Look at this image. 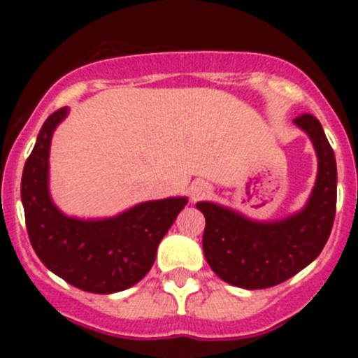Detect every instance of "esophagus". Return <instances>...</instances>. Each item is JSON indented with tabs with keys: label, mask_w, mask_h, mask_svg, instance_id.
<instances>
[{
	"label": "esophagus",
	"mask_w": 358,
	"mask_h": 358,
	"mask_svg": "<svg viewBox=\"0 0 358 358\" xmlns=\"http://www.w3.org/2000/svg\"><path fill=\"white\" fill-rule=\"evenodd\" d=\"M211 185L204 180H197V182L192 183L190 187V196H192V201H201L206 199L208 196H211Z\"/></svg>",
	"instance_id": "esophagus-1"
}]
</instances>
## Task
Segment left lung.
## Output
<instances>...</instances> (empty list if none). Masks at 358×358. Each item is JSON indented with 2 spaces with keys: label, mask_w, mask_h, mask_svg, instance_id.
I'll return each mask as SVG.
<instances>
[{
  "label": "left lung",
  "mask_w": 358,
  "mask_h": 358,
  "mask_svg": "<svg viewBox=\"0 0 358 358\" xmlns=\"http://www.w3.org/2000/svg\"><path fill=\"white\" fill-rule=\"evenodd\" d=\"M294 124L310 136L319 159L317 182L301 211L277 222H252L215 202H197L206 216L202 249L213 272L243 289L277 286L320 255L336 215V159L333 147L312 114Z\"/></svg>",
  "instance_id": "1"
}]
</instances>
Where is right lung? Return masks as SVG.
Wrapping results in <instances>:
<instances>
[{
    "instance_id": "right-lung-1",
    "label": "right lung",
    "mask_w": 358,
    "mask_h": 358,
    "mask_svg": "<svg viewBox=\"0 0 358 358\" xmlns=\"http://www.w3.org/2000/svg\"><path fill=\"white\" fill-rule=\"evenodd\" d=\"M67 114L62 107L46 119L25 161L20 196L29 241L43 265L71 286L96 294L124 291L152 268L159 243L187 197L142 202L114 218L64 215L50 197L48 157L53 131Z\"/></svg>"
}]
</instances>
